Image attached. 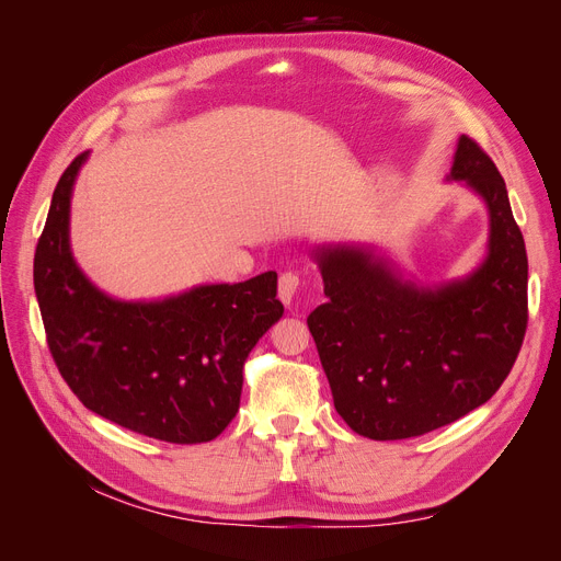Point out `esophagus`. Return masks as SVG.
I'll return each mask as SVG.
<instances>
[{"mask_svg":"<svg viewBox=\"0 0 561 561\" xmlns=\"http://www.w3.org/2000/svg\"><path fill=\"white\" fill-rule=\"evenodd\" d=\"M297 290H299V276L293 274V271H287V274H283L278 280V297L285 307H290Z\"/></svg>","mask_w":561,"mask_h":561,"instance_id":"esophagus-1","label":"esophagus"}]
</instances>
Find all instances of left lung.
Masks as SVG:
<instances>
[{"label": "left lung", "instance_id": "obj_1", "mask_svg": "<svg viewBox=\"0 0 561 561\" xmlns=\"http://www.w3.org/2000/svg\"><path fill=\"white\" fill-rule=\"evenodd\" d=\"M449 182L489 213L486 254L463 278H404L367 243L311 250L328 301L307 318L334 410L369 439H404L466 416L496 393L526 332L529 262L505 182L461 135Z\"/></svg>", "mask_w": 561, "mask_h": 561}]
</instances>
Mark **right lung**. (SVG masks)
Here are the masks:
<instances>
[{"mask_svg":"<svg viewBox=\"0 0 561 561\" xmlns=\"http://www.w3.org/2000/svg\"><path fill=\"white\" fill-rule=\"evenodd\" d=\"M87 159L83 151L58 180L35 252L50 355L91 412L163 443H210L239 412L248 353L283 316L276 271L151 301L110 297L70 245L72 190Z\"/></svg>","mask_w":561,"mask_h":561,"instance_id":"add662e5","label":"right lung"}]
</instances>
